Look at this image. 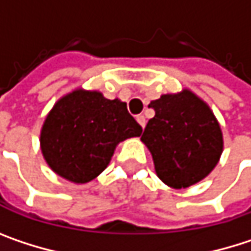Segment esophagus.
<instances>
[{
    "mask_svg": "<svg viewBox=\"0 0 251 251\" xmlns=\"http://www.w3.org/2000/svg\"><path fill=\"white\" fill-rule=\"evenodd\" d=\"M136 121H138V124L142 126V127H145V125H147V119L142 116V115H139V116H136Z\"/></svg>",
    "mask_w": 251,
    "mask_h": 251,
    "instance_id": "esophagus-1",
    "label": "esophagus"
}]
</instances>
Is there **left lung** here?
Returning <instances> with one entry per match:
<instances>
[{
	"instance_id": "obj_1",
	"label": "left lung",
	"mask_w": 251,
	"mask_h": 251,
	"mask_svg": "<svg viewBox=\"0 0 251 251\" xmlns=\"http://www.w3.org/2000/svg\"><path fill=\"white\" fill-rule=\"evenodd\" d=\"M155 116L141 141L151 151L157 176L170 187H189L212 172L223 152V133L205 101L189 90L150 103Z\"/></svg>"
}]
</instances>
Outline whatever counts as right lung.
<instances>
[{
  "label": "right lung",
  "instance_id": "add662e5",
  "mask_svg": "<svg viewBox=\"0 0 251 251\" xmlns=\"http://www.w3.org/2000/svg\"><path fill=\"white\" fill-rule=\"evenodd\" d=\"M141 132L126 103L104 99L99 91L76 90L62 97L48 115L40 147L56 175L87 183L107 167L119 142Z\"/></svg>",
  "mask_w": 251,
  "mask_h": 251
}]
</instances>
